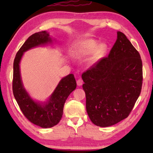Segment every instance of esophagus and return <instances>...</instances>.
Instances as JSON below:
<instances>
[{"label": "esophagus", "instance_id": "obj_1", "mask_svg": "<svg viewBox=\"0 0 153 153\" xmlns=\"http://www.w3.org/2000/svg\"><path fill=\"white\" fill-rule=\"evenodd\" d=\"M82 84H83V81H82V79H78L77 80V86H82Z\"/></svg>", "mask_w": 153, "mask_h": 153}]
</instances>
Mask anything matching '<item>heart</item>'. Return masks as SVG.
<instances>
[{"label":"heart","instance_id":"obj_1","mask_svg":"<svg viewBox=\"0 0 153 153\" xmlns=\"http://www.w3.org/2000/svg\"><path fill=\"white\" fill-rule=\"evenodd\" d=\"M98 41L88 39L83 41L77 46L76 51V55L78 57L88 56L94 52V55L92 57V63L97 61L101 59L106 53L107 46L105 43H101L98 45Z\"/></svg>","mask_w":153,"mask_h":153}]
</instances>
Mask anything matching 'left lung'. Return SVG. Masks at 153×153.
Instances as JSON below:
<instances>
[{"label": "left lung", "mask_w": 153, "mask_h": 153, "mask_svg": "<svg viewBox=\"0 0 153 153\" xmlns=\"http://www.w3.org/2000/svg\"><path fill=\"white\" fill-rule=\"evenodd\" d=\"M117 33L108 56L82 75L88 115L100 127L115 125L128 117L142 90L140 55L123 33Z\"/></svg>", "instance_id": "8db88e82"}]
</instances>
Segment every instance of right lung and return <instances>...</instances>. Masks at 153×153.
Instances as JSON below:
<instances>
[{"label": "right lung", "instance_id": "right-lung-1", "mask_svg": "<svg viewBox=\"0 0 153 153\" xmlns=\"http://www.w3.org/2000/svg\"><path fill=\"white\" fill-rule=\"evenodd\" d=\"M51 42L49 33L46 31L33 33L18 51L13 62V92L15 100L25 117L31 123L43 128L55 126L61 120L65 102L77 86L74 75L69 74L63 77L51 95L49 101L42 105L33 101L23 86L19 62L24 52L35 46Z\"/></svg>", "mask_w": 153, "mask_h": 153}]
</instances>
